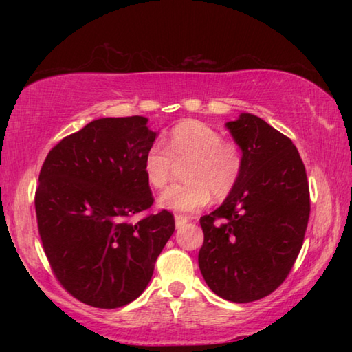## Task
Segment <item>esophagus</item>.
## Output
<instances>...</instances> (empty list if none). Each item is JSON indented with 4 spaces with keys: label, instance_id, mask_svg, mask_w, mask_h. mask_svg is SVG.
<instances>
[{
    "label": "esophagus",
    "instance_id": "34e87169",
    "mask_svg": "<svg viewBox=\"0 0 352 352\" xmlns=\"http://www.w3.org/2000/svg\"><path fill=\"white\" fill-rule=\"evenodd\" d=\"M189 222V219L186 216H180V214H175V225L177 228H182V226H184Z\"/></svg>",
    "mask_w": 352,
    "mask_h": 352
}]
</instances>
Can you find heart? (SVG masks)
<instances>
[{"label": "heart", "mask_w": 352, "mask_h": 352, "mask_svg": "<svg viewBox=\"0 0 352 352\" xmlns=\"http://www.w3.org/2000/svg\"><path fill=\"white\" fill-rule=\"evenodd\" d=\"M166 145L153 142L144 155V174L151 186L162 189L170 182L177 164L186 166L188 183L174 184L160 195L166 210L189 214L208 205L211 194L225 199L233 192L243 172L242 147L233 140H223L217 129L200 121L177 124Z\"/></svg>", "instance_id": "heart-1"}]
</instances>
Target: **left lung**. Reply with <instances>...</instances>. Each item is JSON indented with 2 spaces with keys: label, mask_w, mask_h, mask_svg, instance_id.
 Wrapping results in <instances>:
<instances>
[{
  "label": "left lung",
  "mask_w": 352,
  "mask_h": 352,
  "mask_svg": "<svg viewBox=\"0 0 352 352\" xmlns=\"http://www.w3.org/2000/svg\"><path fill=\"white\" fill-rule=\"evenodd\" d=\"M226 127L242 147L243 172L222 206L200 217L199 267L214 294L252 302L289 276L305 241L311 194L290 138L250 113Z\"/></svg>",
  "instance_id": "8db88e82"
}]
</instances>
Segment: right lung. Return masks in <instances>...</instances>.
Wrapping results in <instances>:
<instances>
[{"label": "right lung", "mask_w": 352, "mask_h": 352, "mask_svg": "<svg viewBox=\"0 0 352 352\" xmlns=\"http://www.w3.org/2000/svg\"><path fill=\"white\" fill-rule=\"evenodd\" d=\"M146 124L96 119L65 136L41 166L35 214L45 254L62 287L88 306L116 309L138 298L175 230L174 214L151 210L144 155L157 133Z\"/></svg>", "instance_id": "1"}]
</instances>
